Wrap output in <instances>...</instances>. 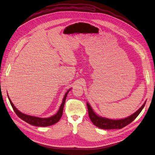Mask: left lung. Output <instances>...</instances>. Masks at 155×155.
<instances>
[{
    "mask_svg": "<svg viewBox=\"0 0 155 155\" xmlns=\"http://www.w3.org/2000/svg\"><path fill=\"white\" fill-rule=\"evenodd\" d=\"M145 103H146V101H145L143 105L137 112H135L134 114L128 116L127 118L120 120H112L98 116L94 112L88 103H87V105L88 108L89 118H90L93 124L97 126L98 128L102 129H120L130 124L137 118L142 110L143 108L145 105Z\"/></svg>",
    "mask_w": 155,
    "mask_h": 155,
    "instance_id": "left-lung-1",
    "label": "left lung"
}]
</instances>
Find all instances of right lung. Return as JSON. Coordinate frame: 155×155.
I'll use <instances>...</instances> for the list:
<instances>
[{
    "mask_svg": "<svg viewBox=\"0 0 155 155\" xmlns=\"http://www.w3.org/2000/svg\"><path fill=\"white\" fill-rule=\"evenodd\" d=\"M70 90H71V88H70L69 90L66 92V94H64V97L63 99L62 104H61V105L59 109V110L58 111L57 113L52 116L49 117V118H39V117L30 116V115H27L24 113H22L21 112H20L15 106H14V105L13 104V103L12 102V101L10 100V98L9 97H8V99H9V101H10V104L13 108V110L15 111L16 114L18 117H19L21 119L24 120L28 124H29L32 125H34V126L47 127V126H50V125L56 124L58 121H59V120L61 119V116L63 115V111L64 103H65V101H66V98H67L68 93Z\"/></svg>",
    "mask_w": 155,
    "mask_h": 155,
    "instance_id": "obj_1",
    "label": "right lung"
}]
</instances>
